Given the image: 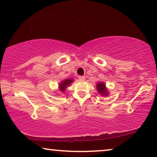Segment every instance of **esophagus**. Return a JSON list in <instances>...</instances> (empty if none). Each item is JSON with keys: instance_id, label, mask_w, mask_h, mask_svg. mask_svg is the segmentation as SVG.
Wrapping results in <instances>:
<instances>
[{"instance_id": "1", "label": "esophagus", "mask_w": 157, "mask_h": 157, "mask_svg": "<svg viewBox=\"0 0 157 157\" xmlns=\"http://www.w3.org/2000/svg\"><path fill=\"white\" fill-rule=\"evenodd\" d=\"M78 78H79V79H80V80H84V79H85V77H84V76H78Z\"/></svg>"}]
</instances>
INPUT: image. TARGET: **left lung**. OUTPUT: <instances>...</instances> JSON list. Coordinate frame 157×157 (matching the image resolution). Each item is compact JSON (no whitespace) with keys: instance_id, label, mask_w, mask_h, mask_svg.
Wrapping results in <instances>:
<instances>
[{"instance_id":"8db88e82","label":"left lung","mask_w":157,"mask_h":157,"mask_svg":"<svg viewBox=\"0 0 157 157\" xmlns=\"http://www.w3.org/2000/svg\"><path fill=\"white\" fill-rule=\"evenodd\" d=\"M96 89L99 94L103 96H107L108 95V91L107 90L105 84L103 82H98L96 84Z\"/></svg>"}]
</instances>
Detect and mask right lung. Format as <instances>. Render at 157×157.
Masks as SVG:
<instances>
[{"label":"right lung","instance_id":"obj_1","mask_svg":"<svg viewBox=\"0 0 157 157\" xmlns=\"http://www.w3.org/2000/svg\"><path fill=\"white\" fill-rule=\"evenodd\" d=\"M73 82V79H71H71H65V80L62 81L59 84V90H60L62 92H63L64 91L66 90V89L67 86H69L70 84H71L72 82Z\"/></svg>","mask_w":157,"mask_h":157}]
</instances>
